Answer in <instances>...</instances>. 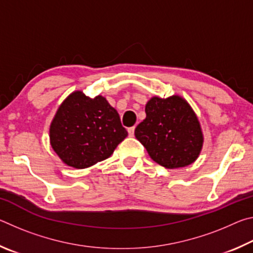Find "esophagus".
<instances>
[{
    "mask_svg": "<svg viewBox=\"0 0 253 253\" xmlns=\"http://www.w3.org/2000/svg\"><path fill=\"white\" fill-rule=\"evenodd\" d=\"M134 131H135V127H134V126L128 128V134H129V136H130V137H131V136H134Z\"/></svg>",
    "mask_w": 253,
    "mask_h": 253,
    "instance_id": "esophagus-1",
    "label": "esophagus"
}]
</instances>
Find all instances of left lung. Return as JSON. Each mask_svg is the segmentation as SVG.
Masks as SVG:
<instances>
[{"label": "left lung", "instance_id": "8db88e82", "mask_svg": "<svg viewBox=\"0 0 253 253\" xmlns=\"http://www.w3.org/2000/svg\"><path fill=\"white\" fill-rule=\"evenodd\" d=\"M146 118L135 129L136 138L154 162L166 169L184 168L199 157L203 134L185 99L153 97L145 107Z\"/></svg>", "mask_w": 253, "mask_h": 253}]
</instances>
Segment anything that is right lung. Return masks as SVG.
<instances>
[{
  "label": "right lung",
  "mask_w": 253,
  "mask_h": 253,
  "mask_svg": "<svg viewBox=\"0 0 253 253\" xmlns=\"http://www.w3.org/2000/svg\"><path fill=\"white\" fill-rule=\"evenodd\" d=\"M128 135L105 97L75 91L60 105L50 125V143L68 166L87 169L108 158Z\"/></svg>",
  "instance_id": "add662e5"
}]
</instances>
